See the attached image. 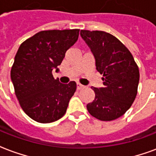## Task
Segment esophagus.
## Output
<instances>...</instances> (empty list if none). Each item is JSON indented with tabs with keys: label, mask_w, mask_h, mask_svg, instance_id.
Here are the masks:
<instances>
[{
	"label": "esophagus",
	"mask_w": 156,
	"mask_h": 156,
	"mask_svg": "<svg viewBox=\"0 0 156 156\" xmlns=\"http://www.w3.org/2000/svg\"><path fill=\"white\" fill-rule=\"evenodd\" d=\"M84 87H85V86H83V85L80 84L79 83H77V89H78V90H81V89H83Z\"/></svg>",
	"instance_id": "1"
}]
</instances>
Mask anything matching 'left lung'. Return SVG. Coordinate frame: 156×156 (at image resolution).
<instances>
[{"mask_svg": "<svg viewBox=\"0 0 156 156\" xmlns=\"http://www.w3.org/2000/svg\"><path fill=\"white\" fill-rule=\"evenodd\" d=\"M91 48L97 70L103 74V87H92L93 101L87 109L97 119L115 120L126 113L137 94L138 66L129 50L117 37L104 31L81 30Z\"/></svg>", "mask_w": 156, "mask_h": 156, "instance_id": "left-lung-1", "label": "left lung"}]
</instances>
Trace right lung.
Returning <instances> with one entry per match:
<instances>
[{"mask_svg":"<svg viewBox=\"0 0 156 156\" xmlns=\"http://www.w3.org/2000/svg\"><path fill=\"white\" fill-rule=\"evenodd\" d=\"M79 29L45 30L23 41L10 71L16 97L23 110L38 123H52L65 115L76 83L62 84L52 70L78 38Z\"/></svg>","mask_w":156,"mask_h":156,"instance_id":"right-lung-1","label":"right lung"}]
</instances>
